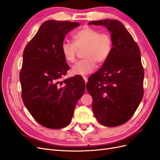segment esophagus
Masks as SVG:
<instances>
[{"mask_svg":"<svg viewBox=\"0 0 160 160\" xmlns=\"http://www.w3.org/2000/svg\"><path fill=\"white\" fill-rule=\"evenodd\" d=\"M83 79L85 80V83H88V77H85V76H83Z\"/></svg>","mask_w":160,"mask_h":160,"instance_id":"1","label":"esophagus"}]
</instances>
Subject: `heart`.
I'll return each mask as SVG.
<instances>
[{
    "instance_id": "1",
    "label": "heart",
    "mask_w": 160,
    "mask_h": 160,
    "mask_svg": "<svg viewBox=\"0 0 160 160\" xmlns=\"http://www.w3.org/2000/svg\"><path fill=\"white\" fill-rule=\"evenodd\" d=\"M73 43L64 41L61 45L62 54L65 61L72 63L76 60L78 50L85 48L82 59L72 67L71 72L85 75L93 72L96 62L102 65L108 60L112 49V38L107 32H101L91 27H85L72 35Z\"/></svg>"
}]
</instances>
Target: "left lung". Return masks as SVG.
<instances>
[{
  "label": "left lung",
  "mask_w": 160,
  "mask_h": 160,
  "mask_svg": "<svg viewBox=\"0 0 160 160\" xmlns=\"http://www.w3.org/2000/svg\"><path fill=\"white\" fill-rule=\"evenodd\" d=\"M89 24L107 27L113 41L108 60L89 77L86 84L93 98L92 109L101 124L119 126L131 119L143 98L144 70L141 52L120 21L105 19Z\"/></svg>",
  "instance_id": "1"
}]
</instances>
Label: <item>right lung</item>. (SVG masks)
Listing matches in <instances>:
<instances>
[{"instance_id":"add662e5","label":"right lung","mask_w":160,"mask_h":160,"mask_svg":"<svg viewBox=\"0 0 160 160\" xmlns=\"http://www.w3.org/2000/svg\"><path fill=\"white\" fill-rule=\"evenodd\" d=\"M78 22L49 20L43 22L23 51L19 74L22 99L37 122L49 129L68 125L85 84L80 76L62 81L69 66L62 54L65 35Z\"/></svg>"}]
</instances>
